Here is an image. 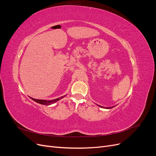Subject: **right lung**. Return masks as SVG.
Returning <instances> with one entry per match:
<instances>
[{"instance_id": "right-lung-1", "label": "right lung", "mask_w": 156, "mask_h": 156, "mask_svg": "<svg viewBox=\"0 0 156 156\" xmlns=\"http://www.w3.org/2000/svg\"><path fill=\"white\" fill-rule=\"evenodd\" d=\"M58 99H56V100H52V101H45V100H36V99H33V100L35 101L36 102L40 103V104L41 105H49L50 104H52V103H53L56 101H57L58 100Z\"/></svg>"}]
</instances>
